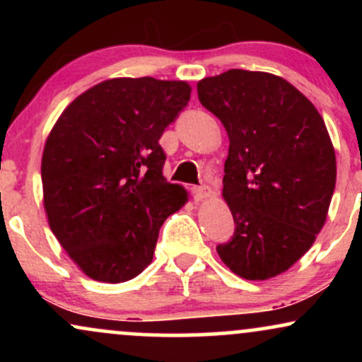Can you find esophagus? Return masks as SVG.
Instances as JSON below:
<instances>
[{"label": "esophagus", "instance_id": "esophagus-1", "mask_svg": "<svg viewBox=\"0 0 362 362\" xmlns=\"http://www.w3.org/2000/svg\"><path fill=\"white\" fill-rule=\"evenodd\" d=\"M194 195L197 201H202V199H207L211 197V194H213V190H211L209 185H199V187H194Z\"/></svg>", "mask_w": 362, "mask_h": 362}]
</instances>
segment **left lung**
Here are the masks:
<instances>
[{
    "label": "left lung",
    "instance_id": "left-lung-1",
    "mask_svg": "<svg viewBox=\"0 0 362 362\" xmlns=\"http://www.w3.org/2000/svg\"><path fill=\"white\" fill-rule=\"evenodd\" d=\"M199 102L230 138L223 197L235 235L218 255L236 276L265 281L310 250L335 189V151L322 115L271 73L230 69L197 83Z\"/></svg>",
    "mask_w": 362,
    "mask_h": 362
}]
</instances>
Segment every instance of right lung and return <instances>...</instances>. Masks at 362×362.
Wrapping results in <instances>:
<instances>
[{
  "mask_svg": "<svg viewBox=\"0 0 362 362\" xmlns=\"http://www.w3.org/2000/svg\"><path fill=\"white\" fill-rule=\"evenodd\" d=\"M190 85L112 78L66 107L44 146V209L57 242L86 276L117 284L151 264L158 233L187 202L163 177L160 138Z\"/></svg>",
  "mask_w": 362,
  "mask_h": 362,
  "instance_id": "obj_1",
  "label": "right lung"
}]
</instances>
